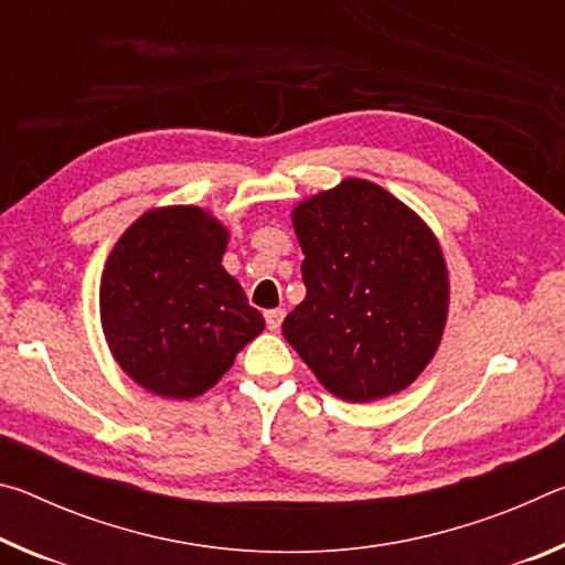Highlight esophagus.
<instances>
[{"label":"esophagus","instance_id":"esophagus-1","mask_svg":"<svg viewBox=\"0 0 565 565\" xmlns=\"http://www.w3.org/2000/svg\"><path fill=\"white\" fill-rule=\"evenodd\" d=\"M264 317H266V327H269V331H279L281 321L286 317V311L284 309H269V311L264 313Z\"/></svg>","mask_w":565,"mask_h":565}]
</instances>
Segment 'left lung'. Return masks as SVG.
Segmentation results:
<instances>
[{
    "instance_id": "left-lung-1",
    "label": "left lung",
    "mask_w": 565,
    "mask_h": 565,
    "mask_svg": "<svg viewBox=\"0 0 565 565\" xmlns=\"http://www.w3.org/2000/svg\"><path fill=\"white\" fill-rule=\"evenodd\" d=\"M306 299L284 339L323 388L369 404L414 384L441 343L448 269L414 209L366 179H343L291 212Z\"/></svg>"
}]
</instances>
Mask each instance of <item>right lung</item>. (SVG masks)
Listing matches in <instances>:
<instances>
[{"mask_svg":"<svg viewBox=\"0 0 565 565\" xmlns=\"http://www.w3.org/2000/svg\"><path fill=\"white\" fill-rule=\"evenodd\" d=\"M228 228L199 206L141 214L102 271L99 313L114 361L134 384L189 401L218 384L264 317L222 259Z\"/></svg>","mask_w":565,"mask_h":565,"instance_id":"1","label":"right lung"}]
</instances>
